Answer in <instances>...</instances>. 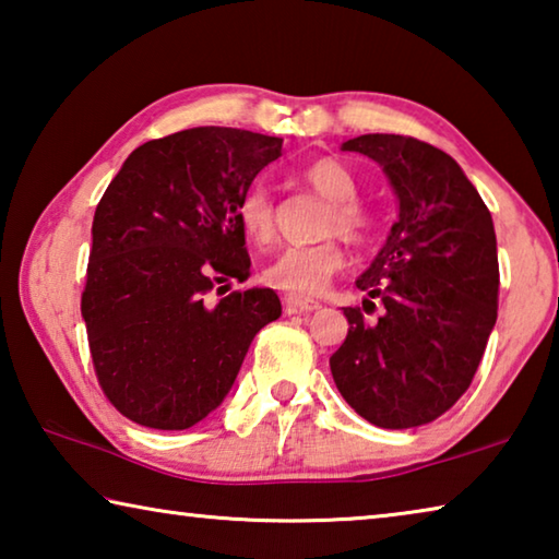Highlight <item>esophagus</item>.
<instances>
[{"label":"esophagus","mask_w":559,"mask_h":559,"mask_svg":"<svg viewBox=\"0 0 559 559\" xmlns=\"http://www.w3.org/2000/svg\"><path fill=\"white\" fill-rule=\"evenodd\" d=\"M283 306H286V313H313V310L320 308V302L298 296H286L283 298Z\"/></svg>","instance_id":"esophagus-1"}]
</instances>
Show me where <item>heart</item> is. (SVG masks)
<instances>
[{"label": "heart", "instance_id": "obj_1", "mask_svg": "<svg viewBox=\"0 0 559 559\" xmlns=\"http://www.w3.org/2000/svg\"><path fill=\"white\" fill-rule=\"evenodd\" d=\"M302 177L308 179V185L316 192L330 200V210L323 219L325 234H343L347 241H362L370 234L372 216L357 202V179L340 159H316L306 167ZM236 212H239L243 234L253 243L263 246L273 239V234H276V202H273V194L266 185L253 182L246 189ZM343 249L335 239L310 246H288L263 271V278L273 288L286 290L290 296H316L343 269Z\"/></svg>", "mask_w": 559, "mask_h": 559}]
</instances>
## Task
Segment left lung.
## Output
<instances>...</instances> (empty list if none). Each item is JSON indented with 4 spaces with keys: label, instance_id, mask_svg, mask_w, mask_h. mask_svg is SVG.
Wrapping results in <instances>:
<instances>
[{
    "label": "left lung",
    "instance_id": "1",
    "mask_svg": "<svg viewBox=\"0 0 559 559\" xmlns=\"http://www.w3.org/2000/svg\"><path fill=\"white\" fill-rule=\"evenodd\" d=\"M347 153L374 159L400 200V219L355 283L365 320L345 308V343L330 357L340 394L374 427L412 429L468 390L498 318V249L488 206L456 159L416 138L359 135Z\"/></svg>",
    "mask_w": 559,
    "mask_h": 559
}]
</instances>
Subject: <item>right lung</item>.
<instances>
[{
  "mask_svg": "<svg viewBox=\"0 0 559 559\" xmlns=\"http://www.w3.org/2000/svg\"><path fill=\"white\" fill-rule=\"evenodd\" d=\"M281 145L251 130L189 128L132 150L100 197L81 316L100 390L140 427L202 421L251 340L281 318L271 288L210 298L251 276L236 210Z\"/></svg>",
  "mask_w": 559,
  "mask_h": 559,
  "instance_id": "add662e5",
  "label": "right lung"
}]
</instances>
